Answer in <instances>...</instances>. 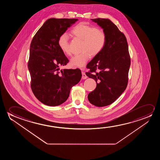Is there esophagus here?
Wrapping results in <instances>:
<instances>
[{"label":"esophagus","mask_w":160,"mask_h":160,"mask_svg":"<svg viewBox=\"0 0 160 160\" xmlns=\"http://www.w3.org/2000/svg\"><path fill=\"white\" fill-rule=\"evenodd\" d=\"M84 68H82L81 69H83ZM82 78L83 79H87V78H88V77H87V75H86L85 72H82Z\"/></svg>","instance_id":"obj_1"}]
</instances>
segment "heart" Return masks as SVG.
Here are the masks:
<instances>
[{
	"label": "heart",
	"mask_w": 160,
	"mask_h": 160,
	"mask_svg": "<svg viewBox=\"0 0 160 160\" xmlns=\"http://www.w3.org/2000/svg\"><path fill=\"white\" fill-rule=\"evenodd\" d=\"M74 37L82 41V52L70 59V65L74 68H82L85 65L91 56H96L102 51L107 42V34L103 29L81 22L71 30ZM57 44L62 52L67 56L71 55L70 43L67 33L59 35Z\"/></svg>",
	"instance_id": "obj_1"
}]
</instances>
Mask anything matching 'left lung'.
<instances>
[{"mask_svg":"<svg viewBox=\"0 0 160 160\" xmlns=\"http://www.w3.org/2000/svg\"><path fill=\"white\" fill-rule=\"evenodd\" d=\"M107 34L104 48L90 62L86 74L94 79L96 88L88 95L93 105L102 107L116 101L127 88L131 57L125 34L110 20L92 19ZM98 70L99 72H97Z\"/></svg>","mask_w":160,"mask_h":160,"instance_id":"8db88e82","label":"left lung"}]
</instances>
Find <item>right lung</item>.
<instances>
[{"mask_svg": "<svg viewBox=\"0 0 160 160\" xmlns=\"http://www.w3.org/2000/svg\"><path fill=\"white\" fill-rule=\"evenodd\" d=\"M77 18H50L33 38L28 67L33 94L48 106L60 105L68 99L71 88L81 80L80 69L59 71L69 62L57 44L59 35L78 21Z\"/></svg>", "mask_w": 160, "mask_h": 160, "instance_id": "add662e5", "label": "right lung"}]
</instances>
